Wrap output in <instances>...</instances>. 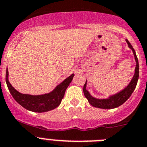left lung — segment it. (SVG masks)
Returning a JSON list of instances; mask_svg holds the SVG:
<instances>
[{"mask_svg":"<svg viewBox=\"0 0 147 147\" xmlns=\"http://www.w3.org/2000/svg\"><path fill=\"white\" fill-rule=\"evenodd\" d=\"M126 42L127 43L128 46L130 49H132L133 54H134L135 59L136 61V70H135V75L133 76V79H132L131 82L129 83V85L125 88V89L120 92L119 93L116 94L111 96L108 99H105V100H99V99L94 98L93 96L90 95L86 89V81L85 84L83 86V93L85 95L86 98H87L88 102L92 105V106L95 107V108H103V109H111V108H117V107L120 106L122 105L123 103L126 102L127 100L129 99V97L131 96L133 94V91L136 88L137 83H138V77H139V65H138V58L136 56V51L133 49V46L129 43V41L126 39Z\"/></svg>","mask_w":147,"mask_h":147,"instance_id":"left-lung-1","label":"left lung"}]
</instances>
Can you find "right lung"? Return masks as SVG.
Wrapping results in <instances>:
<instances>
[{
	"instance_id": "obj_1",
	"label": "right lung",
	"mask_w": 147,
	"mask_h": 147,
	"mask_svg": "<svg viewBox=\"0 0 147 147\" xmlns=\"http://www.w3.org/2000/svg\"><path fill=\"white\" fill-rule=\"evenodd\" d=\"M8 69L6 72V82L7 84L9 92L12 95L13 98L19 103L21 106L26 109L34 112L42 113L51 111L54 108H57L60 105L62 99L64 97L65 91L69 83L73 79L74 74L66 78L61 84H59L52 92L43 95H33L24 94L18 92L14 87L10 84L8 80Z\"/></svg>"
}]
</instances>
